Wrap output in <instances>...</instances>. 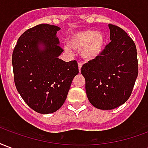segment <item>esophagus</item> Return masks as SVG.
Instances as JSON below:
<instances>
[{
  "label": "esophagus",
  "mask_w": 148,
  "mask_h": 148,
  "mask_svg": "<svg viewBox=\"0 0 148 148\" xmlns=\"http://www.w3.org/2000/svg\"><path fill=\"white\" fill-rule=\"evenodd\" d=\"M82 64L81 62H78V70H79V72H80L81 68H82Z\"/></svg>",
  "instance_id": "34e87169"
}]
</instances>
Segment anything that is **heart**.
<instances>
[{
	"label": "heart",
	"mask_w": 148,
	"mask_h": 148,
	"mask_svg": "<svg viewBox=\"0 0 148 148\" xmlns=\"http://www.w3.org/2000/svg\"><path fill=\"white\" fill-rule=\"evenodd\" d=\"M68 45L75 51H80L81 58L84 61L91 62L101 55L105 37L102 33L93 30L78 31L68 39ZM69 47H65V49L69 50Z\"/></svg>",
	"instance_id": "1"
}]
</instances>
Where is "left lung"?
Instances as JSON below:
<instances>
[{"label":"left lung","mask_w":148,"mask_h":148,"mask_svg":"<svg viewBox=\"0 0 148 148\" xmlns=\"http://www.w3.org/2000/svg\"><path fill=\"white\" fill-rule=\"evenodd\" d=\"M110 40L101 55L81 69L91 105L103 110L117 108L129 98L138 76L136 44L122 28L109 24Z\"/></svg>","instance_id":"1"}]
</instances>
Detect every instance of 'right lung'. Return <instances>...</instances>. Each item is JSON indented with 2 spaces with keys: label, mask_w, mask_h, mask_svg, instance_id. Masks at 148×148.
Here are the masks:
<instances>
[{
  "label": "right lung",
  "mask_w": 148,
  "mask_h": 148,
  "mask_svg": "<svg viewBox=\"0 0 148 148\" xmlns=\"http://www.w3.org/2000/svg\"><path fill=\"white\" fill-rule=\"evenodd\" d=\"M58 26L42 24L32 27L18 39L12 63L18 93L34 111L55 112L66 99L77 62L58 58L63 50L56 34Z\"/></svg>",
  "instance_id": "add662e5"
}]
</instances>
